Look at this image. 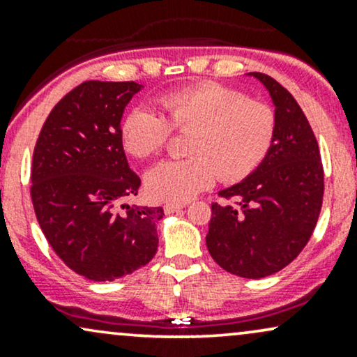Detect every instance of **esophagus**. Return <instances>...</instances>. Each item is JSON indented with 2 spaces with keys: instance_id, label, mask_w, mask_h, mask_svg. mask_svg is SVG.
Listing matches in <instances>:
<instances>
[{
  "instance_id": "obj_1",
  "label": "esophagus",
  "mask_w": 357,
  "mask_h": 357,
  "mask_svg": "<svg viewBox=\"0 0 357 357\" xmlns=\"http://www.w3.org/2000/svg\"><path fill=\"white\" fill-rule=\"evenodd\" d=\"M184 208V203H166L165 204V211L169 215V213H174L178 210H183Z\"/></svg>"
}]
</instances>
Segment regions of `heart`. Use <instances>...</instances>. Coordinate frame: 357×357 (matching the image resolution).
<instances>
[{
    "label": "heart",
    "mask_w": 357,
    "mask_h": 357,
    "mask_svg": "<svg viewBox=\"0 0 357 357\" xmlns=\"http://www.w3.org/2000/svg\"><path fill=\"white\" fill-rule=\"evenodd\" d=\"M161 114L137 107L121 126L126 151L147 159L161 154L173 130L188 134L191 158L165 161L146 176L155 199L186 202L211 186L216 176L235 183L252 174L272 149L277 116L270 105L220 84H199L159 97Z\"/></svg>",
    "instance_id": "obj_1"
}]
</instances>
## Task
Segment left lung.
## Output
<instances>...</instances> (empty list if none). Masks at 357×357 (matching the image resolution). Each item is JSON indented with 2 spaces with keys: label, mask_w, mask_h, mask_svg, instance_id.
<instances>
[{
  "label": "left lung",
  "mask_w": 357,
  "mask_h": 357,
  "mask_svg": "<svg viewBox=\"0 0 357 357\" xmlns=\"http://www.w3.org/2000/svg\"><path fill=\"white\" fill-rule=\"evenodd\" d=\"M250 75L275 104V141L248 178L218 192L228 203H211L206 247L233 275L264 278L287 267L312 236L322 208L324 167L312 127L292 93L265 73Z\"/></svg>",
  "instance_id": "1"
}]
</instances>
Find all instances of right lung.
Returning <instances> with one entry per match:
<instances>
[{
	"label": "right lung",
	"instance_id": "1",
	"mask_svg": "<svg viewBox=\"0 0 357 357\" xmlns=\"http://www.w3.org/2000/svg\"><path fill=\"white\" fill-rule=\"evenodd\" d=\"M142 85L89 80L61 99L40 130L31 162V202L60 260L93 282L144 267L158 252L162 208L129 206L141 178L121 139L126 105Z\"/></svg>",
	"mask_w": 357,
	"mask_h": 357
}]
</instances>
